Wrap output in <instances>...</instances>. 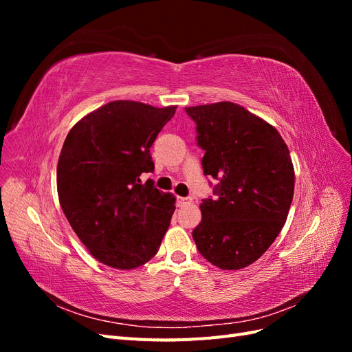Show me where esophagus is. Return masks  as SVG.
<instances>
[{
  "label": "esophagus",
  "instance_id": "1",
  "mask_svg": "<svg viewBox=\"0 0 352 352\" xmlns=\"http://www.w3.org/2000/svg\"><path fill=\"white\" fill-rule=\"evenodd\" d=\"M176 202H177L179 207H184V206H188V204H190V202H192V197H177Z\"/></svg>",
  "mask_w": 352,
  "mask_h": 352
}]
</instances>
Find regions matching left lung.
Instances as JSON below:
<instances>
[{
	"instance_id": "1",
	"label": "left lung",
	"mask_w": 352,
	"mask_h": 352,
	"mask_svg": "<svg viewBox=\"0 0 352 352\" xmlns=\"http://www.w3.org/2000/svg\"><path fill=\"white\" fill-rule=\"evenodd\" d=\"M197 124L206 176L217 180L202 199L192 238L199 254L223 270L247 267L282 230L294 197V166L279 132L229 101L186 107ZM211 185V184H210Z\"/></svg>"
}]
</instances>
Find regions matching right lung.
Instances as JSON below:
<instances>
[{
    "instance_id": "right-lung-1",
    "label": "right lung",
    "mask_w": 352,
    "mask_h": 352,
    "mask_svg": "<svg viewBox=\"0 0 352 352\" xmlns=\"http://www.w3.org/2000/svg\"><path fill=\"white\" fill-rule=\"evenodd\" d=\"M176 105L157 109L111 101L72 127L57 166L63 212L100 263L131 270L150 261L168 229L175 197L142 173L154 172L150 148Z\"/></svg>"
}]
</instances>
